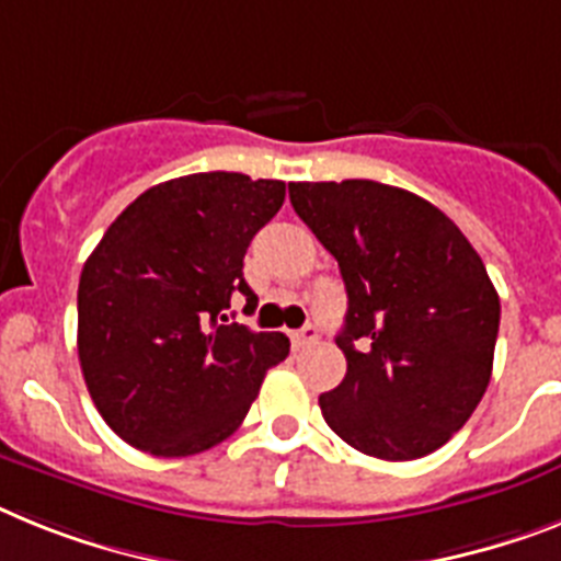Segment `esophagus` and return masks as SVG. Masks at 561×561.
Here are the masks:
<instances>
[{
    "label": "esophagus",
    "mask_w": 561,
    "mask_h": 561,
    "mask_svg": "<svg viewBox=\"0 0 561 561\" xmlns=\"http://www.w3.org/2000/svg\"><path fill=\"white\" fill-rule=\"evenodd\" d=\"M318 337L320 332L318 327H312V323L300 329V332H295V343H298V346H312V343H318Z\"/></svg>",
    "instance_id": "obj_1"
}]
</instances>
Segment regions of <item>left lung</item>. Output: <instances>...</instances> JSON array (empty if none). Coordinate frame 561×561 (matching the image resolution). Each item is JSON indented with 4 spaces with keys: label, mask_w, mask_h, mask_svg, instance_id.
Wrapping results in <instances>:
<instances>
[{
    "label": "left lung",
    "mask_w": 561,
    "mask_h": 561,
    "mask_svg": "<svg viewBox=\"0 0 561 561\" xmlns=\"http://www.w3.org/2000/svg\"><path fill=\"white\" fill-rule=\"evenodd\" d=\"M300 221L334 255L348 312L346 377L320 394L329 428L405 462L468 423L494 368L500 295L477 249L434 204L366 179L289 184Z\"/></svg>",
    "instance_id": "1"
}]
</instances>
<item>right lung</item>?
Wrapping results in <instances>:
<instances>
[{
  "label": "right lung",
  "mask_w": 561,
  "mask_h": 561,
  "mask_svg": "<svg viewBox=\"0 0 561 561\" xmlns=\"http://www.w3.org/2000/svg\"><path fill=\"white\" fill-rule=\"evenodd\" d=\"M284 181L195 172L150 186L110 224L79 277V363L124 443L190 457L227 439L263 375L289 354L280 332L227 320L249 241L284 207Z\"/></svg>",
  "instance_id": "1"
}]
</instances>
